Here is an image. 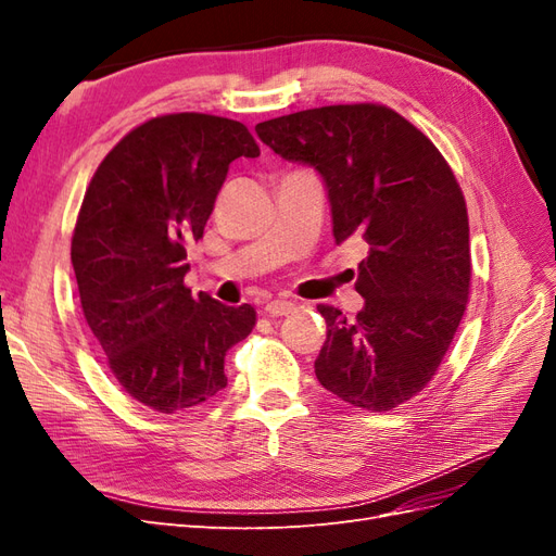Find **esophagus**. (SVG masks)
<instances>
[{
	"mask_svg": "<svg viewBox=\"0 0 556 556\" xmlns=\"http://www.w3.org/2000/svg\"><path fill=\"white\" fill-rule=\"evenodd\" d=\"M294 311H296V306L292 304V301H285V299H274L264 306V313L271 317H282V315H290Z\"/></svg>",
	"mask_w": 556,
	"mask_h": 556,
	"instance_id": "1",
	"label": "esophagus"
}]
</instances>
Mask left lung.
Returning <instances> with one entry per match:
<instances>
[{
	"label": "left lung",
	"instance_id": "8db88e82",
	"mask_svg": "<svg viewBox=\"0 0 556 556\" xmlns=\"http://www.w3.org/2000/svg\"><path fill=\"white\" fill-rule=\"evenodd\" d=\"M276 155L323 176L336 243H364L355 319L319 304V384L364 410H392L439 371L468 304L466 199L422 131L382 104H336L255 127Z\"/></svg>",
	"mask_w": 556,
	"mask_h": 556
}]
</instances>
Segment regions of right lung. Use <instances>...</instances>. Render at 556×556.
Listing matches in <instances>:
<instances>
[{"label":"right lung","mask_w":556,"mask_h":556,"mask_svg":"<svg viewBox=\"0 0 556 556\" xmlns=\"http://www.w3.org/2000/svg\"><path fill=\"white\" fill-rule=\"evenodd\" d=\"M257 155L229 117L157 115L113 146L83 197L72 237L83 315L113 378L157 413L225 390L227 350L257 323L250 304L194 299L182 282L229 164Z\"/></svg>","instance_id":"obj_1"}]
</instances>
